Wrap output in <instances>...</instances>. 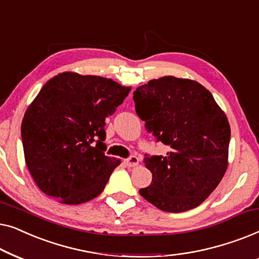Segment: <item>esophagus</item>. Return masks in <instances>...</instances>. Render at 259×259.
I'll return each instance as SVG.
<instances>
[{"instance_id": "34e87169", "label": "esophagus", "mask_w": 259, "mask_h": 259, "mask_svg": "<svg viewBox=\"0 0 259 259\" xmlns=\"http://www.w3.org/2000/svg\"><path fill=\"white\" fill-rule=\"evenodd\" d=\"M123 162H125L126 166H128V167H136V166L139 164V158L136 157V155H131L130 158L125 159Z\"/></svg>"}]
</instances>
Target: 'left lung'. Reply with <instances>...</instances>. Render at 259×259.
Returning a JSON list of instances; mask_svg holds the SVG:
<instances>
[{"label":"left lung","instance_id":"obj_1","mask_svg":"<svg viewBox=\"0 0 259 259\" xmlns=\"http://www.w3.org/2000/svg\"><path fill=\"white\" fill-rule=\"evenodd\" d=\"M133 100L148 132L169 147L165 157L146 154L152 183L139 193L165 212L197 207L228 168L231 131L225 113L204 86L175 76L138 87Z\"/></svg>","mask_w":259,"mask_h":259}]
</instances>
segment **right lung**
<instances>
[{"label":"right lung","instance_id":"1","mask_svg":"<svg viewBox=\"0 0 259 259\" xmlns=\"http://www.w3.org/2000/svg\"><path fill=\"white\" fill-rule=\"evenodd\" d=\"M130 91L107 77L72 72L41 88L24 113L21 136L27 167L42 192L77 205L104 191L120 165L104 153L105 120Z\"/></svg>","mask_w":259,"mask_h":259}]
</instances>
